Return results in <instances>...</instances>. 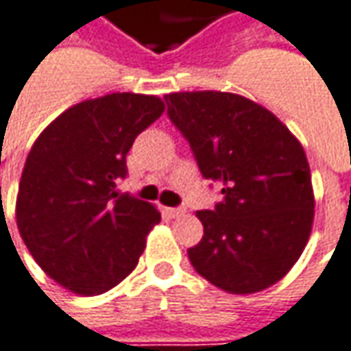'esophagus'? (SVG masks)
<instances>
[{
  "label": "esophagus",
  "instance_id": "obj_1",
  "mask_svg": "<svg viewBox=\"0 0 351 351\" xmlns=\"http://www.w3.org/2000/svg\"><path fill=\"white\" fill-rule=\"evenodd\" d=\"M163 212L167 213L169 217H180V215H184V213H186V210H184V208H165Z\"/></svg>",
  "mask_w": 351,
  "mask_h": 351
}]
</instances>
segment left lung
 <instances>
[{"label":"left lung","instance_id":"8db88e82","mask_svg":"<svg viewBox=\"0 0 351 351\" xmlns=\"http://www.w3.org/2000/svg\"><path fill=\"white\" fill-rule=\"evenodd\" d=\"M171 123L189 141L206 180L223 199L195 215L204 238L191 265L230 293H256L280 282L312 232V173L302 143L260 104L228 91L165 95Z\"/></svg>","mask_w":351,"mask_h":351}]
</instances>
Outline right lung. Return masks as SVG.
Returning <instances> with one entry per match:
<instances>
[{
	"label": "right lung",
	"instance_id": "1",
	"mask_svg": "<svg viewBox=\"0 0 351 351\" xmlns=\"http://www.w3.org/2000/svg\"><path fill=\"white\" fill-rule=\"evenodd\" d=\"M163 110L156 95L110 93L65 110L36 139L15 219L34 260L65 289L99 295L136 269L162 215L117 182L134 139Z\"/></svg>",
	"mask_w": 351,
	"mask_h": 351
}]
</instances>
